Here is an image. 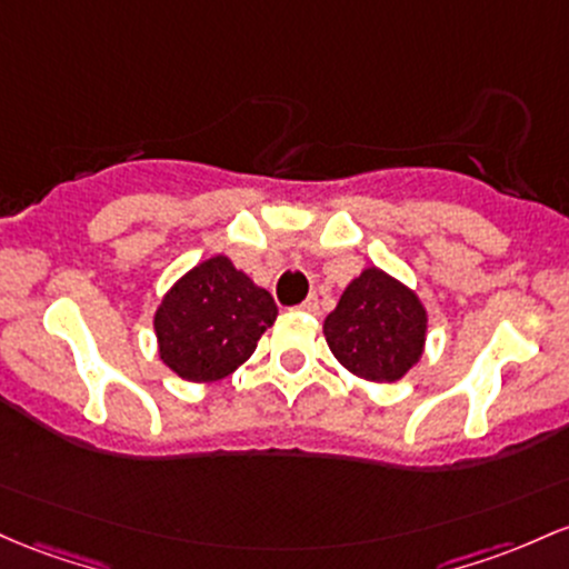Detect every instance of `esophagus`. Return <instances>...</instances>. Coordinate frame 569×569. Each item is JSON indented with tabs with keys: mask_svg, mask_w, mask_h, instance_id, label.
Returning a JSON list of instances; mask_svg holds the SVG:
<instances>
[{
	"mask_svg": "<svg viewBox=\"0 0 569 569\" xmlns=\"http://www.w3.org/2000/svg\"><path fill=\"white\" fill-rule=\"evenodd\" d=\"M297 310H302V313H318V297H308L302 305H297Z\"/></svg>",
	"mask_w": 569,
	"mask_h": 569,
	"instance_id": "34e87169",
	"label": "esophagus"
}]
</instances>
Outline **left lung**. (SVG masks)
Masks as SVG:
<instances>
[{
    "mask_svg": "<svg viewBox=\"0 0 569 569\" xmlns=\"http://www.w3.org/2000/svg\"><path fill=\"white\" fill-rule=\"evenodd\" d=\"M323 337L348 372L372 383H395L421 359L427 308L413 289L367 267L327 316Z\"/></svg>",
    "mask_w": 569,
    "mask_h": 569,
    "instance_id": "left-lung-1",
    "label": "left lung"
}]
</instances>
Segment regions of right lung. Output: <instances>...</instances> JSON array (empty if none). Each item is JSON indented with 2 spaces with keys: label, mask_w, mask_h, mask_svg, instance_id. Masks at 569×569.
Instances as JSON below:
<instances>
[{
  "label": "right lung",
  "mask_w": 569,
  "mask_h": 569,
  "mask_svg": "<svg viewBox=\"0 0 569 569\" xmlns=\"http://www.w3.org/2000/svg\"><path fill=\"white\" fill-rule=\"evenodd\" d=\"M278 318L272 295L256 286L232 259L199 261L156 308L159 356L191 383H213L251 359L259 337Z\"/></svg>",
  "instance_id": "1"
}]
</instances>
